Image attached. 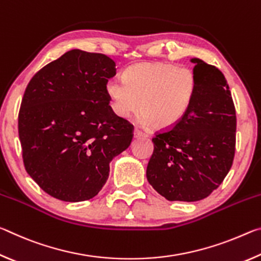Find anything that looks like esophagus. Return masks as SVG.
Returning a JSON list of instances; mask_svg holds the SVG:
<instances>
[{
    "instance_id": "esophagus-1",
    "label": "esophagus",
    "mask_w": 261,
    "mask_h": 261,
    "mask_svg": "<svg viewBox=\"0 0 261 261\" xmlns=\"http://www.w3.org/2000/svg\"><path fill=\"white\" fill-rule=\"evenodd\" d=\"M134 137L135 138H147V135H145L144 132H141V131H138V130H135L134 131Z\"/></svg>"
}]
</instances>
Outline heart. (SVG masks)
Segmentation results:
<instances>
[{"label":"heart","instance_id":"heart-1","mask_svg":"<svg viewBox=\"0 0 261 261\" xmlns=\"http://www.w3.org/2000/svg\"><path fill=\"white\" fill-rule=\"evenodd\" d=\"M197 77L192 69L167 62L131 65L124 82L113 78L106 85L114 113L125 118L138 112L144 126L168 129L177 124L192 103Z\"/></svg>","mask_w":261,"mask_h":261}]
</instances>
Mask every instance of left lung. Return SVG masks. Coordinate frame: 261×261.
Listing matches in <instances>:
<instances>
[{
    "label": "left lung",
    "instance_id": "left-lung-1",
    "mask_svg": "<svg viewBox=\"0 0 261 261\" xmlns=\"http://www.w3.org/2000/svg\"><path fill=\"white\" fill-rule=\"evenodd\" d=\"M197 90L187 114L153 138L146 177L170 201L201 200L219 188L235 155L236 112L223 73L199 59Z\"/></svg>",
    "mask_w": 261,
    "mask_h": 261
}]
</instances>
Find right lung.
I'll return each mask as SVG.
<instances>
[{"instance_id":"obj_1","label":"right lung","mask_w":261,"mask_h":261,"mask_svg":"<svg viewBox=\"0 0 261 261\" xmlns=\"http://www.w3.org/2000/svg\"><path fill=\"white\" fill-rule=\"evenodd\" d=\"M115 74L110 57L72 49L39 70L26 87L18 116L25 169L56 199L95 197L109 163L130 146L132 125L115 115L106 92Z\"/></svg>"}]
</instances>
